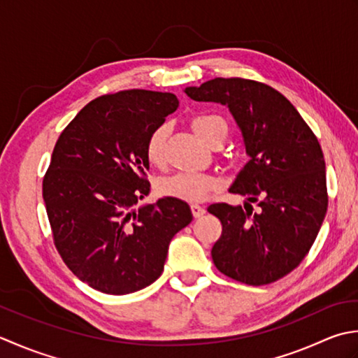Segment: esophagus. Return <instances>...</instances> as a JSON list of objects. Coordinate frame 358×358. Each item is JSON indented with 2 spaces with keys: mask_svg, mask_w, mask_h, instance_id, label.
<instances>
[{
  "mask_svg": "<svg viewBox=\"0 0 358 358\" xmlns=\"http://www.w3.org/2000/svg\"><path fill=\"white\" fill-rule=\"evenodd\" d=\"M192 213L194 217H201L203 213H206V207L199 206V203H192Z\"/></svg>",
  "mask_w": 358,
  "mask_h": 358,
  "instance_id": "obj_1",
  "label": "esophagus"
}]
</instances>
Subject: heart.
<instances>
[{
  "instance_id": "obj_1",
  "label": "heart",
  "mask_w": 358,
  "mask_h": 358,
  "mask_svg": "<svg viewBox=\"0 0 358 358\" xmlns=\"http://www.w3.org/2000/svg\"><path fill=\"white\" fill-rule=\"evenodd\" d=\"M192 128L199 138L210 143L217 134L227 137V123L220 115H196L192 120ZM166 137L169 125H159L148 136L145 143V156L151 165H162L165 160ZM220 188V180L203 173H176L159 182V192L164 196H171L188 202H199Z\"/></svg>"
}]
</instances>
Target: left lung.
<instances>
[{
  "instance_id": "left-lung-1",
  "label": "left lung",
  "mask_w": 358,
  "mask_h": 358,
  "mask_svg": "<svg viewBox=\"0 0 358 358\" xmlns=\"http://www.w3.org/2000/svg\"><path fill=\"white\" fill-rule=\"evenodd\" d=\"M185 94L227 106L250 157L229 188L245 196L244 208L224 202L207 208L222 224L211 249L215 266L249 286L282 278L309 253L326 216V164L318 138L281 92L255 80L217 77L185 87Z\"/></svg>"
}]
</instances>
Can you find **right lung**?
<instances>
[{
    "mask_svg": "<svg viewBox=\"0 0 358 358\" xmlns=\"http://www.w3.org/2000/svg\"><path fill=\"white\" fill-rule=\"evenodd\" d=\"M171 92L128 90L97 97L58 137L43 179L54 244L80 281L109 295L155 282L169 245L192 222L178 198L134 208L150 193L148 136L174 113Z\"/></svg>",
    "mask_w": 358,
    "mask_h": 358,
    "instance_id": "add662e5",
    "label": "right lung"
}]
</instances>
